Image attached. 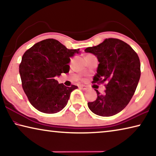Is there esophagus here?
<instances>
[{"label": "esophagus", "instance_id": "34e87169", "mask_svg": "<svg viewBox=\"0 0 156 156\" xmlns=\"http://www.w3.org/2000/svg\"><path fill=\"white\" fill-rule=\"evenodd\" d=\"M79 88H80L81 89H83V90H87V87L85 85H80L79 86Z\"/></svg>", "mask_w": 156, "mask_h": 156}]
</instances>
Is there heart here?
Returning <instances> with one entry per match:
<instances>
[{
  "instance_id": "heart-1",
  "label": "heart",
  "mask_w": 156,
  "mask_h": 156,
  "mask_svg": "<svg viewBox=\"0 0 156 156\" xmlns=\"http://www.w3.org/2000/svg\"><path fill=\"white\" fill-rule=\"evenodd\" d=\"M92 56V55H90V54H89V55H87V56Z\"/></svg>"
}]
</instances>
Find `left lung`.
<instances>
[{"instance_id": "obj_1", "label": "left lung", "mask_w": 156, "mask_h": 156, "mask_svg": "<svg viewBox=\"0 0 156 156\" xmlns=\"http://www.w3.org/2000/svg\"><path fill=\"white\" fill-rule=\"evenodd\" d=\"M85 52L97 57L99 64L92 83L104 84L103 94L95 89L97 98L88 102L95 114L109 117L120 112L130 102L140 78V62L130 45L117 38H107Z\"/></svg>"}]
</instances>
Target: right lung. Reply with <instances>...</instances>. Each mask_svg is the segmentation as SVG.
Returning <instances> with one entry per match:
<instances>
[{
  "label": "right lung",
  "mask_w": 156,
  "mask_h": 156,
  "mask_svg": "<svg viewBox=\"0 0 156 156\" xmlns=\"http://www.w3.org/2000/svg\"><path fill=\"white\" fill-rule=\"evenodd\" d=\"M79 53V49H69L53 38L38 42L24 53L19 65L22 87L39 112L56 113L67 105L71 93L78 87L59 84L55 76L68 72L70 58Z\"/></svg>",
  "instance_id": "1"
}]
</instances>
